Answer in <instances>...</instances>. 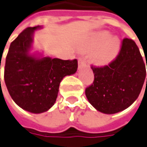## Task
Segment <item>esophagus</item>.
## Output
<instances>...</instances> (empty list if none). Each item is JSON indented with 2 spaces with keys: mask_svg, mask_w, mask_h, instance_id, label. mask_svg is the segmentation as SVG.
I'll list each match as a JSON object with an SVG mask.
<instances>
[{
  "mask_svg": "<svg viewBox=\"0 0 147 147\" xmlns=\"http://www.w3.org/2000/svg\"><path fill=\"white\" fill-rule=\"evenodd\" d=\"M79 66H82V65H84L86 63H85V59H84V57H80L79 58Z\"/></svg>",
  "mask_w": 147,
  "mask_h": 147,
  "instance_id": "1",
  "label": "esophagus"
}]
</instances>
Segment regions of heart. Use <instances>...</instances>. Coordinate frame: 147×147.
<instances>
[{
  "instance_id": "heart-1",
  "label": "heart",
  "mask_w": 147,
  "mask_h": 147,
  "mask_svg": "<svg viewBox=\"0 0 147 147\" xmlns=\"http://www.w3.org/2000/svg\"><path fill=\"white\" fill-rule=\"evenodd\" d=\"M95 51L92 55V59L98 65H105L117 55L120 49V42L116 37L110 38L108 31H100L91 38L85 45L84 49Z\"/></svg>"
}]
</instances>
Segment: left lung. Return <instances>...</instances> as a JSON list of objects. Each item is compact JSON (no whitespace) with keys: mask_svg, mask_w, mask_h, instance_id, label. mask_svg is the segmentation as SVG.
<instances>
[{"mask_svg":"<svg viewBox=\"0 0 147 147\" xmlns=\"http://www.w3.org/2000/svg\"><path fill=\"white\" fill-rule=\"evenodd\" d=\"M91 67L94 81L86 88L85 95L96 110L106 114L116 113L129 107L138 97L146 71L134 40L125 38L118 55L108 65Z\"/></svg>","mask_w":147,"mask_h":147,"instance_id":"8db88e82","label":"left lung"}]
</instances>
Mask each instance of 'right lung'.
Wrapping results in <instances>:
<instances>
[{
    "instance_id": "1",
    "label": "right lung",
    "mask_w": 147,
    "mask_h": 147,
    "mask_svg": "<svg viewBox=\"0 0 147 147\" xmlns=\"http://www.w3.org/2000/svg\"><path fill=\"white\" fill-rule=\"evenodd\" d=\"M40 26L28 27L11 42L7 54L4 79L12 99L33 113L47 111L54 105L63 78L76 73L78 61L29 54L33 34Z\"/></svg>"
}]
</instances>
